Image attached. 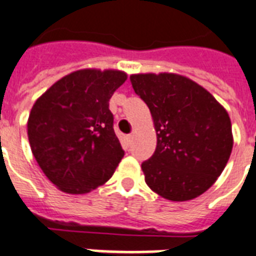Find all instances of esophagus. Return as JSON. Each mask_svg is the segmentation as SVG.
I'll return each mask as SVG.
<instances>
[{
    "label": "esophagus",
    "instance_id": "34e87169",
    "mask_svg": "<svg viewBox=\"0 0 256 256\" xmlns=\"http://www.w3.org/2000/svg\"><path fill=\"white\" fill-rule=\"evenodd\" d=\"M132 141H133L132 134H128V136H126V145H128V146H130V144H132Z\"/></svg>",
    "mask_w": 256,
    "mask_h": 256
}]
</instances>
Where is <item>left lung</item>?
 I'll return each instance as SVG.
<instances>
[{
	"label": "left lung",
	"instance_id": "1",
	"mask_svg": "<svg viewBox=\"0 0 256 256\" xmlns=\"http://www.w3.org/2000/svg\"><path fill=\"white\" fill-rule=\"evenodd\" d=\"M133 90L150 110L157 148L141 168L149 188L171 202L200 196L229 161V114L206 88L174 73L130 76Z\"/></svg>",
	"mask_w": 256,
	"mask_h": 256
}]
</instances>
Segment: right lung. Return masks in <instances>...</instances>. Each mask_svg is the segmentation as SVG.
Masks as SVG:
<instances>
[{
	"label": "right lung",
	"instance_id": "1",
	"mask_svg": "<svg viewBox=\"0 0 256 256\" xmlns=\"http://www.w3.org/2000/svg\"><path fill=\"white\" fill-rule=\"evenodd\" d=\"M126 80L122 70L81 69L34 103L27 134L38 164L57 188L82 195L104 184L124 157L108 102Z\"/></svg>",
	"mask_w": 256,
	"mask_h": 256
}]
</instances>
